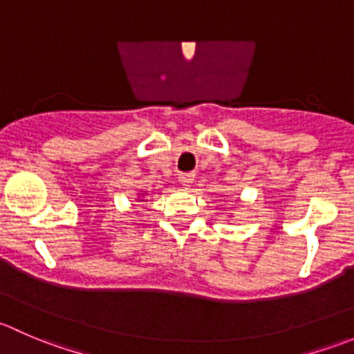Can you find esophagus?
Returning a JSON list of instances; mask_svg holds the SVG:
<instances>
[{
	"label": "esophagus",
	"mask_w": 354,
	"mask_h": 354,
	"mask_svg": "<svg viewBox=\"0 0 354 354\" xmlns=\"http://www.w3.org/2000/svg\"><path fill=\"white\" fill-rule=\"evenodd\" d=\"M178 178H180V183L183 185L185 188H188V187H190L192 183H194L195 174H194V173H181L180 176H178Z\"/></svg>",
	"instance_id": "esophagus-1"
}]
</instances>
